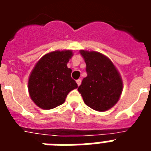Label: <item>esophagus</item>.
I'll return each instance as SVG.
<instances>
[{
    "label": "esophagus",
    "mask_w": 151,
    "mask_h": 151,
    "mask_svg": "<svg viewBox=\"0 0 151 151\" xmlns=\"http://www.w3.org/2000/svg\"><path fill=\"white\" fill-rule=\"evenodd\" d=\"M76 82H77V84H78V86H80L81 85V82H82V80L81 79H78L77 81H76Z\"/></svg>",
    "instance_id": "34e87169"
}]
</instances>
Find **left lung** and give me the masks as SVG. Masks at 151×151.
Here are the masks:
<instances>
[{
    "label": "left lung",
    "mask_w": 151,
    "mask_h": 151,
    "mask_svg": "<svg viewBox=\"0 0 151 151\" xmlns=\"http://www.w3.org/2000/svg\"><path fill=\"white\" fill-rule=\"evenodd\" d=\"M87 76L78 88L84 103L95 111H104L116 104L122 93L123 82L111 60L98 52L81 50Z\"/></svg>",
    "instance_id": "8db88e82"
}]
</instances>
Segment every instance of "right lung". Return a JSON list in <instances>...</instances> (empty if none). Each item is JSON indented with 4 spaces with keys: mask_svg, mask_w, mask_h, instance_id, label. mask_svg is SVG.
Returning a JSON list of instances; mask_svg holds the SVG:
<instances>
[{
    "mask_svg": "<svg viewBox=\"0 0 151 151\" xmlns=\"http://www.w3.org/2000/svg\"><path fill=\"white\" fill-rule=\"evenodd\" d=\"M72 56L70 50L55 51L44 55L35 65L29 78L28 90L38 107L46 110L56 108L78 87L71 78L72 69L67 67Z\"/></svg>",
    "mask_w": 151,
    "mask_h": 151,
    "instance_id": "obj_1",
    "label": "right lung"
}]
</instances>
